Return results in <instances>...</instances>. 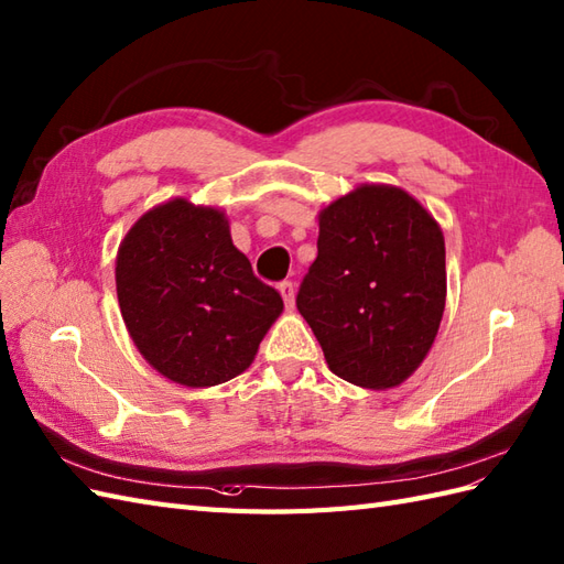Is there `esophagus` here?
Segmentation results:
<instances>
[{"label": "esophagus", "instance_id": "34e87169", "mask_svg": "<svg viewBox=\"0 0 564 564\" xmlns=\"http://www.w3.org/2000/svg\"><path fill=\"white\" fill-rule=\"evenodd\" d=\"M279 293H281V297H283L285 307H288V310H293V305H295V291H293V283H291V281H283V283H279Z\"/></svg>", "mask_w": 564, "mask_h": 564}]
</instances>
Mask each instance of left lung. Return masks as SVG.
<instances>
[{"mask_svg":"<svg viewBox=\"0 0 564 564\" xmlns=\"http://www.w3.org/2000/svg\"><path fill=\"white\" fill-rule=\"evenodd\" d=\"M444 300V235L409 192L360 185L322 208L317 259L295 305L334 375L399 387L432 348Z\"/></svg>","mask_w":564,"mask_h":564,"instance_id":"1","label":"left lung"}]
</instances>
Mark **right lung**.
<instances>
[{"instance_id": "right-lung-1", "label": "right lung", "mask_w": 564, "mask_h": 564, "mask_svg": "<svg viewBox=\"0 0 564 564\" xmlns=\"http://www.w3.org/2000/svg\"><path fill=\"white\" fill-rule=\"evenodd\" d=\"M117 300L134 346L182 387H216L250 368L283 312L232 245L218 208L173 199L143 214L117 250Z\"/></svg>"}]
</instances>
